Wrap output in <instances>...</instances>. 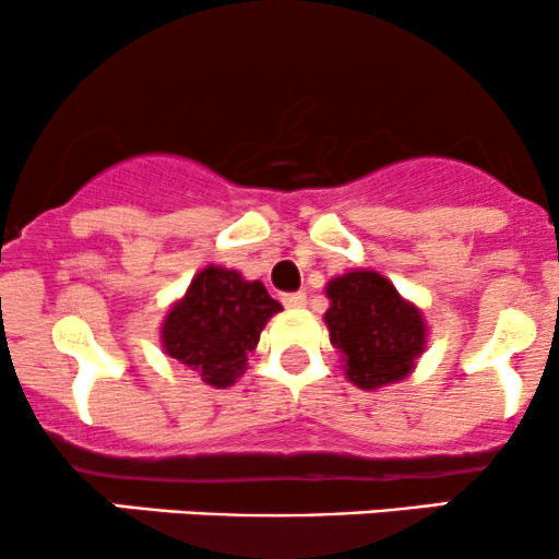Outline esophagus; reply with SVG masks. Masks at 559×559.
<instances>
[{
    "mask_svg": "<svg viewBox=\"0 0 559 559\" xmlns=\"http://www.w3.org/2000/svg\"><path fill=\"white\" fill-rule=\"evenodd\" d=\"M284 305L288 307V310H299V307L307 305V294L305 292L284 294Z\"/></svg>",
    "mask_w": 559,
    "mask_h": 559,
    "instance_id": "obj_1",
    "label": "esophagus"
}]
</instances>
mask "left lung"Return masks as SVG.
<instances>
[{"mask_svg": "<svg viewBox=\"0 0 559 559\" xmlns=\"http://www.w3.org/2000/svg\"><path fill=\"white\" fill-rule=\"evenodd\" d=\"M325 297L323 320L349 383L378 391L415 373L431 329L420 307L402 297L386 275L370 267L333 275Z\"/></svg>", "mask_w": 559, "mask_h": 559, "instance_id": "obj_1", "label": "left lung"}]
</instances>
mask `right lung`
<instances>
[{
  "instance_id": "1",
  "label": "right lung",
  "mask_w": 559,
  "mask_h": 559,
  "mask_svg": "<svg viewBox=\"0 0 559 559\" xmlns=\"http://www.w3.org/2000/svg\"><path fill=\"white\" fill-rule=\"evenodd\" d=\"M281 310L260 281H247L234 267L207 265L165 310L159 346L207 386L228 389L243 376L262 329Z\"/></svg>"
}]
</instances>
